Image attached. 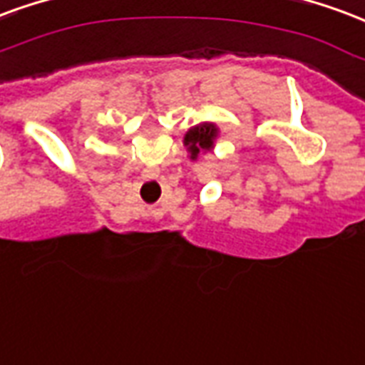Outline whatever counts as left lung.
Here are the masks:
<instances>
[{
  "label": "left lung",
  "instance_id": "1",
  "mask_svg": "<svg viewBox=\"0 0 365 365\" xmlns=\"http://www.w3.org/2000/svg\"><path fill=\"white\" fill-rule=\"evenodd\" d=\"M218 137V128L215 123H199L195 128H191L185 137H183V145L187 147L191 155V160H197V156L201 153H209L215 147V141Z\"/></svg>",
  "mask_w": 365,
  "mask_h": 365
}]
</instances>
